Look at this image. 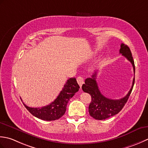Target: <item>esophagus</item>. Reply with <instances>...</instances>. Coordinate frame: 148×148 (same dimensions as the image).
<instances>
[{"mask_svg": "<svg viewBox=\"0 0 148 148\" xmlns=\"http://www.w3.org/2000/svg\"><path fill=\"white\" fill-rule=\"evenodd\" d=\"M77 82H78V84H79L80 87H81V86H82V84H84V78H83L82 77L79 76V77H77Z\"/></svg>", "mask_w": 148, "mask_h": 148, "instance_id": "obj_1", "label": "esophagus"}]
</instances>
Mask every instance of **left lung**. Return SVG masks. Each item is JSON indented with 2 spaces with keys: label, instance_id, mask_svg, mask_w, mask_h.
<instances>
[{
  "label": "left lung",
  "instance_id": "left-lung-1",
  "mask_svg": "<svg viewBox=\"0 0 148 148\" xmlns=\"http://www.w3.org/2000/svg\"><path fill=\"white\" fill-rule=\"evenodd\" d=\"M119 53L125 56L133 66L135 75V64L129 47L123 43L121 45ZM97 72L95 71L91 78H87L83 84L82 89L85 92H87L91 96V102L89 106V112L90 116L98 120H103L118 114L122 110L130 95L135 82V77L130 90L125 97L119 99H112L107 98L99 91L96 77Z\"/></svg>",
  "mask_w": 148,
  "mask_h": 148
}]
</instances>
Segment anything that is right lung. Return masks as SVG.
I'll list each match as a JSON object with an SVG mask.
<instances>
[{"label":"right lung","mask_w":148,"mask_h":148,"mask_svg":"<svg viewBox=\"0 0 148 148\" xmlns=\"http://www.w3.org/2000/svg\"><path fill=\"white\" fill-rule=\"evenodd\" d=\"M79 89L80 87L77 84L76 78H70L64 84L57 98L50 104L41 108H32L23 103L34 116L45 121H54L64 115L68 101L78 92Z\"/></svg>","instance_id":"add662e5"}]
</instances>
